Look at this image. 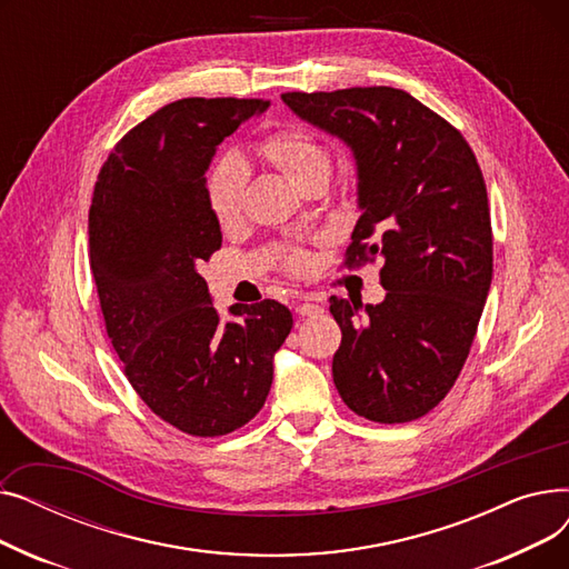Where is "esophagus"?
Wrapping results in <instances>:
<instances>
[{
    "label": "esophagus",
    "instance_id": "34e87169",
    "mask_svg": "<svg viewBox=\"0 0 569 569\" xmlns=\"http://www.w3.org/2000/svg\"><path fill=\"white\" fill-rule=\"evenodd\" d=\"M320 311H322V307H320V305H313V302H302V305H297V307H295V313H297V316H302V318L318 316Z\"/></svg>",
    "mask_w": 569,
    "mask_h": 569
}]
</instances>
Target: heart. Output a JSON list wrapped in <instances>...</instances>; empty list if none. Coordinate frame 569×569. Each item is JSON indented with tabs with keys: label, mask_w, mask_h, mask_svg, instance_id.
Listing matches in <instances>:
<instances>
[{
	"label": "heart",
	"mask_w": 569,
	"mask_h": 569,
	"mask_svg": "<svg viewBox=\"0 0 569 569\" xmlns=\"http://www.w3.org/2000/svg\"><path fill=\"white\" fill-rule=\"evenodd\" d=\"M258 152L272 161L292 184L305 189L318 177H330L332 157L313 133L300 127H286L264 136L258 144ZM247 189V168L237 157L221 159L207 174L204 196L212 217L228 226L239 217ZM283 264L290 272H302L309 262V256L300 247H288L283 251Z\"/></svg>",
	"instance_id": "b5f03b06"
}]
</instances>
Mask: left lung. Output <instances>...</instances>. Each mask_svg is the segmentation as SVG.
Returning a JSON list of instances; mask_svg holds the SVG:
<instances>
[{
    "label": "left lung",
    "instance_id": "8db88e82",
    "mask_svg": "<svg viewBox=\"0 0 569 569\" xmlns=\"http://www.w3.org/2000/svg\"><path fill=\"white\" fill-rule=\"evenodd\" d=\"M281 99L352 149L362 217L343 264L382 260L380 305L330 297L341 327L337 390L371 422H412L452 390L489 295L493 234L480 163L461 131L403 89Z\"/></svg>",
    "mask_w": 569,
    "mask_h": 569
}]
</instances>
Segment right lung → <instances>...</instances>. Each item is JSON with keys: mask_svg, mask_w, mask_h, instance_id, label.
I'll use <instances>...</instances> for the list:
<instances>
[{"mask_svg": "<svg viewBox=\"0 0 569 569\" xmlns=\"http://www.w3.org/2000/svg\"><path fill=\"white\" fill-rule=\"evenodd\" d=\"M262 99H182L119 140L89 207V267L108 339L144 406L189 436L244 427L272 387L292 313L262 300L221 322L198 264L221 249L204 170Z\"/></svg>", "mask_w": 569, "mask_h": 569, "instance_id": "add662e5", "label": "right lung"}]
</instances>
